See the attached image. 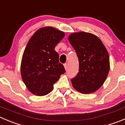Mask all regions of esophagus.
I'll return each instance as SVG.
<instances>
[{
    "mask_svg": "<svg viewBox=\"0 0 125 125\" xmlns=\"http://www.w3.org/2000/svg\"><path fill=\"white\" fill-rule=\"evenodd\" d=\"M64 66H65V70H68V63H65L64 64Z\"/></svg>",
    "mask_w": 125,
    "mask_h": 125,
    "instance_id": "1",
    "label": "esophagus"
}]
</instances>
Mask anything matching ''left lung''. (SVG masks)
Listing matches in <instances>:
<instances>
[{"mask_svg": "<svg viewBox=\"0 0 125 125\" xmlns=\"http://www.w3.org/2000/svg\"><path fill=\"white\" fill-rule=\"evenodd\" d=\"M76 52L79 62L77 75L71 79L73 86L82 94L99 89L109 71V57L99 37L85 32H74L68 37Z\"/></svg>", "mask_w": 125, "mask_h": 125, "instance_id": "left-lung-1", "label": "left lung"}]
</instances>
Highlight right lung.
Wrapping results in <instances>:
<instances>
[{
    "label": "right lung",
    "mask_w": 125,
    "mask_h": 125,
    "mask_svg": "<svg viewBox=\"0 0 125 125\" xmlns=\"http://www.w3.org/2000/svg\"><path fill=\"white\" fill-rule=\"evenodd\" d=\"M65 33L51 26L37 30L28 42L21 63V74L28 90L37 95H45L65 73L59 55L54 50Z\"/></svg>",
    "instance_id": "add662e5"
}]
</instances>
